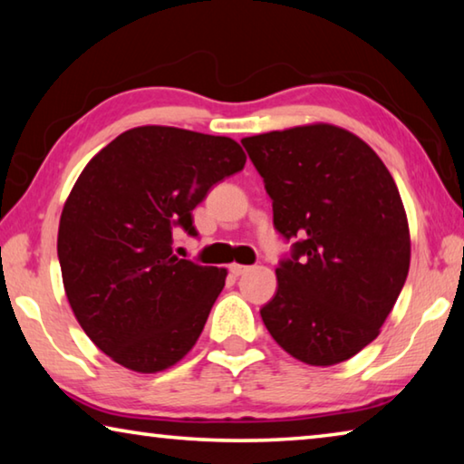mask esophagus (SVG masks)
<instances>
[{"label":"esophagus","instance_id":"obj_1","mask_svg":"<svg viewBox=\"0 0 464 464\" xmlns=\"http://www.w3.org/2000/svg\"><path fill=\"white\" fill-rule=\"evenodd\" d=\"M249 270V266H243V264H231L229 266V272L233 276H241V274H246Z\"/></svg>","mask_w":464,"mask_h":464}]
</instances>
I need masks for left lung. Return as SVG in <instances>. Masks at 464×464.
<instances>
[{
  "label": "left lung",
  "instance_id": "1",
  "mask_svg": "<svg viewBox=\"0 0 464 464\" xmlns=\"http://www.w3.org/2000/svg\"><path fill=\"white\" fill-rule=\"evenodd\" d=\"M293 239L278 288L260 309L290 356L332 366L381 332L410 272V227L395 179L362 139L307 124L241 140Z\"/></svg>",
  "mask_w": 464,
  "mask_h": 464
}]
</instances>
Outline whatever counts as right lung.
Returning a JSON list of instances; mask_svg holds the SVG:
<instances>
[{"label":"right lung","mask_w":464,"mask_h":464,"mask_svg":"<svg viewBox=\"0 0 464 464\" xmlns=\"http://www.w3.org/2000/svg\"><path fill=\"white\" fill-rule=\"evenodd\" d=\"M246 166L229 137L137 127L85 166L63 207L57 254L69 304L90 340L135 372L182 360L225 286V268L174 256L176 227Z\"/></svg>","instance_id":"right-lung-1"}]
</instances>
